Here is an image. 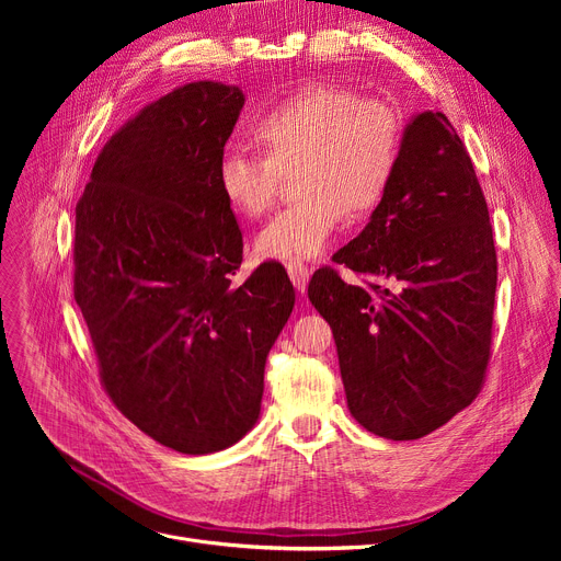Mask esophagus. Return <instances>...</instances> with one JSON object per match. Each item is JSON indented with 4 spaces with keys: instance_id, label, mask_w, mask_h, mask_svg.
Returning <instances> with one entry per match:
<instances>
[{
    "instance_id": "obj_1",
    "label": "esophagus",
    "mask_w": 561,
    "mask_h": 561,
    "mask_svg": "<svg viewBox=\"0 0 561 561\" xmlns=\"http://www.w3.org/2000/svg\"><path fill=\"white\" fill-rule=\"evenodd\" d=\"M286 271H288V277H290L293 286H296L298 290H305V288H307L309 277H311V271H309L307 263H302V261H290V263L286 265Z\"/></svg>"
}]
</instances>
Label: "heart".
<instances>
[{"label":"heart","instance_id":"obj_1","mask_svg":"<svg viewBox=\"0 0 561 561\" xmlns=\"http://www.w3.org/2000/svg\"><path fill=\"white\" fill-rule=\"evenodd\" d=\"M250 140L261 157L225 152L220 195L239 216L261 218L298 170L300 199L259 231L254 248L263 259L300 261L325 252L345 214L362 220L385 204L402 161L404 117L347 85L309 81L261 111Z\"/></svg>","mask_w":561,"mask_h":561}]
</instances>
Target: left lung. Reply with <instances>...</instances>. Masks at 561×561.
Instances as JSON below:
<instances>
[{"instance_id":"left-lung-1","label":"left lung","mask_w":561,"mask_h":561,"mask_svg":"<svg viewBox=\"0 0 561 561\" xmlns=\"http://www.w3.org/2000/svg\"><path fill=\"white\" fill-rule=\"evenodd\" d=\"M318 268L309 300L330 322L347 409L368 432L411 440L473 402L491 357L497 259L486 199L448 117L419 113L385 204Z\"/></svg>"}]
</instances>
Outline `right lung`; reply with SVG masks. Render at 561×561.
Here are the masks:
<instances>
[{
    "instance_id": "add662e5",
    "label": "right lung",
    "mask_w": 561,
    "mask_h": 561,
    "mask_svg": "<svg viewBox=\"0 0 561 561\" xmlns=\"http://www.w3.org/2000/svg\"><path fill=\"white\" fill-rule=\"evenodd\" d=\"M245 95L186 83L100 152L77 202L75 300L111 402L182 455L233 446L259 419L268 352L296 305L282 263L241 284L243 233L218 163Z\"/></svg>"
}]
</instances>
